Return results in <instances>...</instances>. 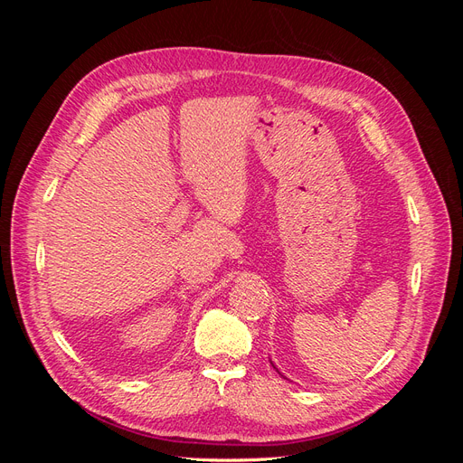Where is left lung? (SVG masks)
<instances>
[{"label":"left lung","mask_w":463,"mask_h":463,"mask_svg":"<svg viewBox=\"0 0 463 463\" xmlns=\"http://www.w3.org/2000/svg\"><path fill=\"white\" fill-rule=\"evenodd\" d=\"M272 367H274V365H272ZM274 369H276V367H274ZM276 371H278V369H276ZM278 373H279V371H278Z\"/></svg>","instance_id":"8db88e82"}]
</instances>
